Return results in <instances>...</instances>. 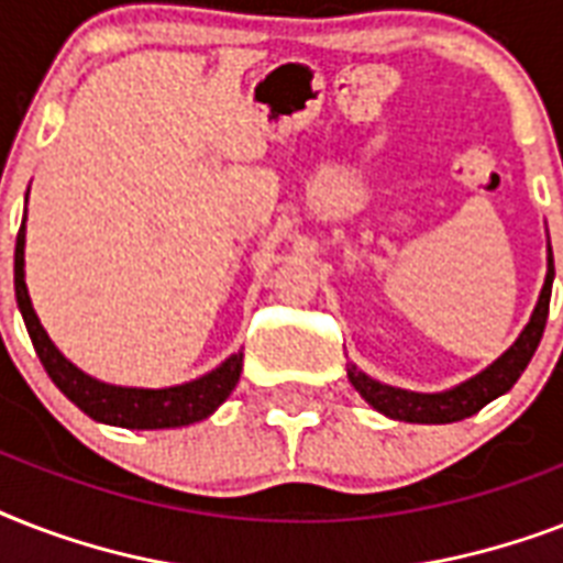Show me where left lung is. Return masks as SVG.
<instances>
[{"instance_id":"left-lung-1","label":"left lung","mask_w":563,"mask_h":563,"mask_svg":"<svg viewBox=\"0 0 563 563\" xmlns=\"http://www.w3.org/2000/svg\"><path fill=\"white\" fill-rule=\"evenodd\" d=\"M552 280H555V263H552V245L547 242V280H543V289L538 295V303H534V312L529 324L523 327V333L517 335V342L503 356L490 362L488 368L453 385V388H446V391L423 394L397 388V385L379 383L356 365L347 368V379L362 394V400L374 406L385 418L406 420V423H455V420L471 418L482 406H488L490 400L511 391V385L520 379L526 365L532 362L534 351L541 344L543 327H547V316H550Z\"/></svg>"}]
</instances>
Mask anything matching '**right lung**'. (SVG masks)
<instances>
[{
	"instance_id": "right-lung-1",
	"label": "right lung",
	"mask_w": 563,
	"mask_h": 563,
	"mask_svg": "<svg viewBox=\"0 0 563 563\" xmlns=\"http://www.w3.org/2000/svg\"><path fill=\"white\" fill-rule=\"evenodd\" d=\"M29 201V195H25ZM13 291H16V307L22 312L25 330L31 335V344L37 351L40 362L52 383L69 397V400L90 415L99 423L122 429H178L210 418L221 402L228 400L230 391L236 388L239 374H242V351L230 353L228 360L207 371L203 376H195L189 383L166 385V388H136V385H113L101 383L87 371L66 360L57 351L55 342L40 324L37 312L31 307L29 286H25V216L22 228L16 233V247H13Z\"/></svg>"
}]
</instances>
